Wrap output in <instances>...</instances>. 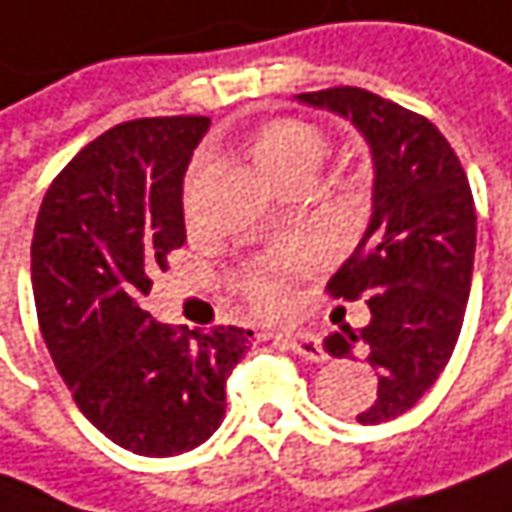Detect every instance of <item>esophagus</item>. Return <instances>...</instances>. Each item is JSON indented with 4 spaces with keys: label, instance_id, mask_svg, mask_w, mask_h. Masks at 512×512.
I'll list each match as a JSON object with an SVG mask.
<instances>
[{
    "label": "esophagus",
    "instance_id": "34e87169",
    "mask_svg": "<svg viewBox=\"0 0 512 512\" xmlns=\"http://www.w3.org/2000/svg\"><path fill=\"white\" fill-rule=\"evenodd\" d=\"M281 339V336H278ZM286 347L292 350V353H298L301 359H310V362H324L327 359V353H324V347L318 342L313 333H289L284 336Z\"/></svg>",
    "mask_w": 512,
    "mask_h": 512
}]
</instances>
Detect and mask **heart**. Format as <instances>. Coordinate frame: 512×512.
<instances>
[{
	"label": "heart",
	"mask_w": 512,
	"mask_h": 512,
	"mask_svg": "<svg viewBox=\"0 0 512 512\" xmlns=\"http://www.w3.org/2000/svg\"><path fill=\"white\" fill-rule=\"evenodd\" d=\"M249 153L255 165L275 185H284L292 179H313V173L330 156V136L324 127L304 118H272L252 130ZM199 167L202 165L196 162L188 173V196L194 191ZM307 266H310V252L301 246L269 252L240 272L237 292L252 310L263 316H275L289 304V281Z\"/></svg>",
	"instance_id": "1"
}]
</instances>
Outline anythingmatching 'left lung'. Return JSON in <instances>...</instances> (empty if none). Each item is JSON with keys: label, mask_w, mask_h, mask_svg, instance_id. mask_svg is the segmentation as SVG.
I'll use <instances>...</instances> for the list:
<instances>
[{"label": "left lung", "mask_w": 512, "mask_h": 512, "mask_svg": "<svg viewBox=\"0 0 512 512\" xmlns=\"http://www.w3.org/2000/svg\"><path fill=\"white\" fill-rule=\"evenodd\" d=\"M350 118L374 153V214L356 252L330 278L333 298H365L371 321L324 339L336 359L353 350L379 376L376 426L414 406L446 368L464 324L475 257V202L458 153L435 124L359 86L298 95Z\"/></svg>", "instance_id": "obj_1"}]
</instances>
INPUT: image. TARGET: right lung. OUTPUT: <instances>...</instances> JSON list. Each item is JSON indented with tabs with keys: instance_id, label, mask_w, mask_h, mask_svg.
<instances>
[{
	"instance_id": "right-lung-1",
	"label": "right lung",
	"mask_w": 512,
	"mask_h": 512,
	"mask_svg": "<svg viewBox=\"0 0 512 512\" xmlns=\"http://www.w3.org/2000/svg\"><path fill=\"white\" fill-rule=\"evenodd\" d=\"M205 115L136 118L89 141L48 185L31 284L48 353L77 408L112 443L167 458L226 414L249 330L179 333L144 310L150 275L185 243L182 176Z\"/></svg>"
}]
</instances>
